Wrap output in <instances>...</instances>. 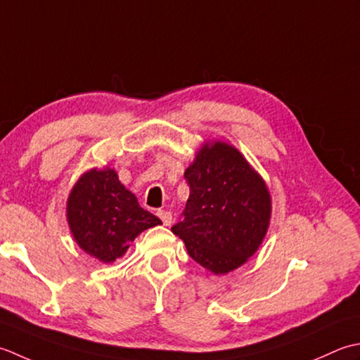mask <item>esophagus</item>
I'll return each instance as SVG.
<instances>
[{"label": "esophagus", "instance_id": "esophagus-1", "mask_svg": "<svg viewBox=\"0 0 360 360\" xmlns=\"http://www.w3.org/2000/svg\"><path fill=\"white\" fill-rule=\"evenodd\" d=\"M157 216L161 219V222L163 225H171L172 224V212L171 211H166V210H160L157 211Z\"/></svg>", "mask_w": 360, "mask_h": 360}]
</instances>
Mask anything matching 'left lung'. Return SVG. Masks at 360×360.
Masks as SVG:
<instances>
[{
    "mask_svg": "<svg viewBox=\"0 0 360 360\" xmlns=\"http://www.w3.org/2000/svg\"><path fill=\"white\" fill-rule=\"evenodd\" d=\"M189 197L172 233L191 258L225 275L258 252L272 217V195L239 149L221 139L205 141L185 171Z\"/></svg>",
    "mask_w": 360,
    "mask_h": 360,
    "instance_id": "1",
    "label": "left lung"
}]
</instances>
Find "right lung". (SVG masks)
<instances>
[{
    "mask_svg": "<svg viewBox=\"0 0 360 360\" xmlns=\"http://www.w3.org/2000/svg\"><path fill=\"white\" fill-rule=\"evenodd\" d=\"M67 221L76 244L102 264L122 258L139 233L161 225L108 166L80 175L70 191Z\"/></svg>",
    "mask_w": 360,
    "mask_h": 360,
    "instance_id": "1",
    "label": "right lung"
}]
</instances>
